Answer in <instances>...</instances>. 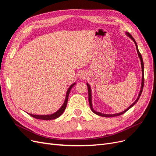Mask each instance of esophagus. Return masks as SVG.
Segmentation results:
<instances>
[{
    "instance_id": "1",
    "label": "esophagus",
    "mask_w": 156,
    "mask_h": 156,
    "mask_svg": "<svg viewBox=\"0 0 156 156\" xmlns=\"http://www.w3.org/2000/svg\"><path fill=\"white\" fill-rule=\"evenodd\" d=\"M81 78H84V77H85V76H84V75H81Z\"/></svg>"
}]
</instances>
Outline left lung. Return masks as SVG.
Segmentation results:
<instances>
[{
    "instance_id": "8db88e82",
    "label": "left lung",
    "mask_w": 156,
    "mask_h": 156,
    "mask_svg": "<svg viewBox=\"0 0 156 156\" xmlns=\"http://www.w3.org/2000/svg\"><path fill=\"white\" fill-rule=\"evenodd\" d=\"M127 35L130 38L131 40H133V41L135 42V44L136 45V51H137V53H138V55H139V57L140 60V62H141V67H142V75H143V77H142V83H141V88H140V92H139V94L138 96V98H136V100L135 101V102L133 103H132V104L127 108V109H126L124 111L122 112H120V113H117V114H114V115H106V114H103V113H101V112H96V111L94 110V108H92V95H91V89H90V87L89 84L87 83V87H88V101H89V104H90V108L92 111L95 113V114H96L97 115H99L100 116H104V117H114V116H120L122 114H124V113H125L127 111H128L130 108H131L132 107H133L135 103L138 101L141 95V93H142L143 92V87H144V63H143V57H142V55H141L140 53L139 52V49H138V48H137V44H136V41L135 40V39L133 38V37H132V36L129 34V33L128 32H126Z\"/></svg>"
}]
</instances>
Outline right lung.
I'll use <instances>...</instances> for the list:
<instances>
[{
    "label": "right lung",
    "instance_id": "add662e5",
    "mask_svg": "<svg viewBox=\"0 0 156 156\" xmlns=\"http://www.w3.org/2000/svg\"><path fill=\"white\" fill-rule=\"evenodd\" d=\"M75 83L72 84V85L69 87V88H68V91L66 92V100L63 103L62 106L60 108V109L58 111H56V112L53 113L52 115H32V114H29V115H30L31 116L35 118L36 119H40V120H53V119H56L58 118L62 114L63 112L64 111V110L66 109V107L67 105V103H68V96H69V92L71 90V89L74 86V84Z\"/></svg>",
    "mask_w": 156,
    "mask_h": 156
}]
</instances>
